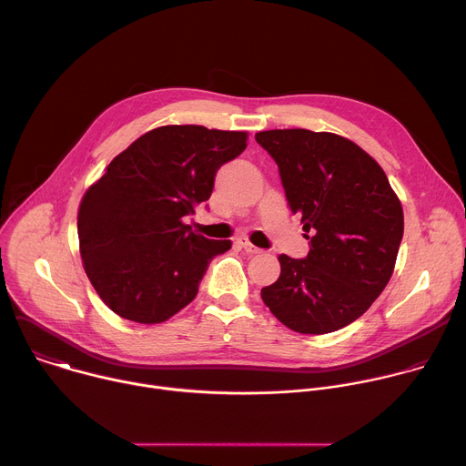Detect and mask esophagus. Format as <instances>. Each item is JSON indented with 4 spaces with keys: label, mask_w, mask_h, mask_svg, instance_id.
<instances>
[{
    "label": "esophagus",
    "mask_w": 466,
    "mask_h": 466,
    "mask_svg": "<svg viewBox=\"0 0 466 466\" xmlns=\"http://www.w3.org/2000/svg\"><path fill=\"white\" fill-rule=\"evenodd\" d=\"M236 243H238L239 247H243V248H245V252H248V254H259V252H261V248L254 247L247 238H238V239H236Z\"/></svg>",
    "instance_id": "34e87169"
}]
</instances>
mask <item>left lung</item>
I'll return each instance as SVG.
<instances>
[{
	"mask_svg": "<svg viewBox=\"0 0 466 466\" xmlns=\"http://www.w3.org/2000/svg\"><path fill=\"white\" fill-rule=\"evenodd\" d=\"M256 142L279 164L309 252L279 256L261 289L271 313L299 334H329L361 317L385 289L404 236L400 198L360 146L334 132L275 128Z\"/></svg>",
	"mask_w": 466,
	"mask_h": 466,
	"instance_id": "8db88e82",
	"label": "left lung"
}]
</instances>
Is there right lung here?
Wrapping results in <instances>:
<instances>
[{"label": "right lung", "instance_id": "1", "mask_svg": "<svg viewBox=\"0 0 466 466\" xmlns=\"http://www.w3.org/2000/svg\"><path fill=\"white\" fill-rule=\"evenodd\" d=\"M248 135L203 125L153 128L119 153L81 198L83 268L119 317L158 324L186 308L214 256L230 239H208L184 223L208 201L218 169L241 155Z\"/></svg>", "mask_w": 466, "mask_h": 466}]
</instances>
